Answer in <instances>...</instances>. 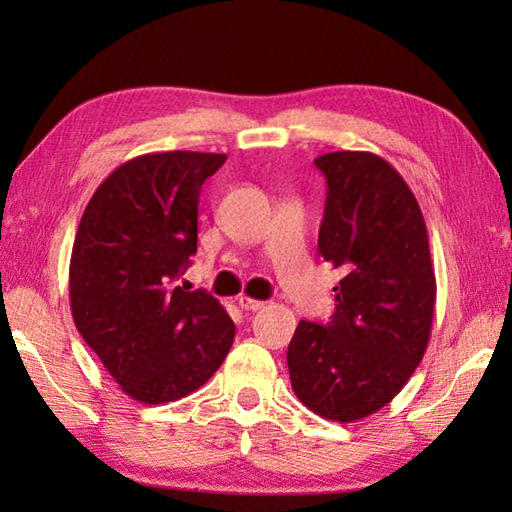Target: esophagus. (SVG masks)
I'll list each match as a JSON object with an SVG mask.
<instances>
[{
  "mask_svg": "<svg viewBox=\"0 0 512 512\" xmlns=\"http://www.w3.org/2000/svg\"><path fill=\"white\" fill-rule=\"evenodd\" d=\"M237 303H239V308H242V310H250V312H257V310H264V308H266V301L250 299V297H246V295L239 297Z\"/></svg>",
  "mask_w": 512,
  "mask_h": 512,
  "instance_id": "obj_1",
  "label": "esophagus"
}]
</instances>
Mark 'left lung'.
Wrapping results in <instances>:
<instances>
[{
	"label": "left lung",
	"instance_id": "obj_1",
	"mask_svg": "<svg viewBox=\"0 0 512 512\" xmlns=\"http://www.w3.org/2000/svg\"><path fill=\"white\" fill-rule=\"evenodd\" d=\"M328 195L319 253L343 279L328 323L299 321L290 383L321 418L372 416L407 385L429 345L436 275L416 195L369 151L314 158Z\"/></svg>",
	"mask_w": 512,
	"mask_h": 512
}]
</instances>
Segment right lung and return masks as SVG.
<instances>
[{"label":"right lung","mask_w":512,"mask_h":512,"mask_svg":"<svg viewBox=\"0 0 512 512\" xmlns=\"http://www.w3.org/2000/svg\"><path fill=\"white\" fill-rule=\"evenodd\" d=\"M224 162L202 151L127 160L94 191L74 237L76 330L125 394L145 405L200 389L235 339L220 301L176 284L198 250L200 189Z\"/></svg>","instance_id":"obj_1"}]
</instances>
